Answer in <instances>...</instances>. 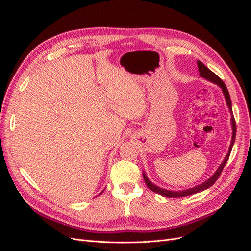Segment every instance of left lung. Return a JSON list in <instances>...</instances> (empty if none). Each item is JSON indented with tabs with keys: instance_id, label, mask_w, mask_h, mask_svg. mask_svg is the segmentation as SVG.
I'll use <instances>...</instances> for the list:
<instances>
[{
	"instance_id": "obj_1",
	"label": "left lung",
	"mask_w": 251,
	"mask_h": 251,
	"mask_svg": "<svg viewBox=\"0 0 251 251\" xmlns=\"http://www.w3.org/2000/svg\"><path fill=\"white\" fill-rule=\"evenodd\" d=\"M197 64H198V70L200 72V76L201 77H204L205 79H207L211 82L216 83V85H218L220 88L222 89L223 91V94H224V97L226 100V103H227V107H228L229 109V112L231 113L232 112V108H231V100H230V95H229V92L228 90H227L225 83L223 82V80L220 78L219 76H217V75L210 71L208 68L205 66L203 63H201L200 60H198L197 62ZM231 127H232V137H231V142H230V147H229V150H228V153H227L225 159L223 160V162L221 163V165L219 166L218 170L216 171V173L212 175V176L207 179L205 182H203L202 184H199L197 185L193 188H188V189H185V191H180V192H176V191H169V189H164V188H160L158 187L157 185H155L154 183H151V182L149 180V178L147 177L146 173H143V179H144V182H146V184L148 185V187L151 189V191H153L159 195H161L163 197H170V198H179V197H185V196H189V195H194V194H197V193H200L202 191H204V189H206L208 187H210L212 184L215 183V182L218 180V178L220 177V175H221L222 171H223V168L225 166L227 160H228V158L230 156V153H231V149H232V146L234 143V139H235V133H237V126H235V120L233 118V115H231Z\"/></svg>"
}]
</instances>
